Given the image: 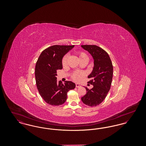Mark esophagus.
<instances>
[{"instance_id":"obj_1","label":"esophagus","mask_w":146,"mask_h":146,"mask_svg":"<svg viewBox=\"0 0 146 146\" xmlns=\"http://www.w3.org/2000/svg\"><path fill=\"white\" fill-rule=\"evenodd\" d=\"M76 88H80L81 86L79 84L76 83Z\"/></svg>"}]
</instances>
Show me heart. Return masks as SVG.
Returning a JSON list of instances; mask_svg holds the SVG:
<instances>
[{
  "mask_svg": "<svg viewBox=\"0 0 146 146\" xmlns=\"http://www.w3.org/2000/svg\"><path fill=\"white\" fill-rule=\"evenodd\" d=\"M77 55L80 61L84 59H86L88 60V56L84 52H78L77 53ZM67 61V56H64L62 61V63L63 67L66 66ZM84 75H85V73L82 72H75L72 74V78L76 82H79L82 79Z\"/></svg>",
  "mask_w": 146,
  "mask_h": 146,
  "instance_id": "heart-1",
  "label": "heart"
}]
</instances>
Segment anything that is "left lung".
<instances>
[{
	"instance_id": "8db88e82",
	"label": "left lung",
	"mask_w": 146,
	"mask_h": 146,
	"mask_svg": "<svg viewBox=\"0 0 146 146\" xmlns=\"http://www.w3.org/2000/svg\"><path fill=\"white\" fill-rule=\"evenodd\" d=\"M82 48L88 51L94 60V67L88 76V83L93 85L89 90L85 87L86 93L82 97L84 104L94 107L100 104L106 97L111 86L113 68L111 60L104 50L96 45H84Z\"/></svg>"
}]
</instances>
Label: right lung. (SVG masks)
Masks as SVG:
<instances>
[{"instance_id": "add662e5", "label": "right lung", "mask_w": 146, "mask_h": 146, "mask_svg": "<svg viewBox=\"0 0 146 146\" xmlns=\"http://www.w3.org/2000/svg\"><path fill=\"white\" fill-rule=\"evenodd\" d=\"M74 45H53L42 51L35 68V77L38 91L42 99L52 106L63 104L68 91L76 84L71 81L57 82V70L62 69L63 57Z\"/></svg>"}]
</instances>
